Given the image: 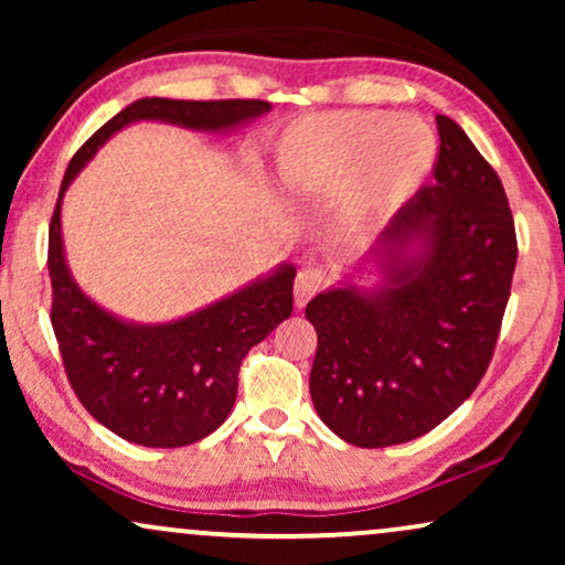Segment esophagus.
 <instances>
[{
  "label": "esophagus",
  "mask_w": 565,
  "mask_h": 565,
  "mask_svg": "<svg viewBox=\"0 0 565 565\" xmlns=\"http://www.w3.org/2000/svg\"><path fill=\"white\" fill-rule=\"evenodd\" d=\"M327 273H321L319 267H306L300 269L296 277V306L303 308L308 300L327 288Z\"/></svg>",
  "instance_id": "obj_1"
}]
</instances>
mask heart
<instances>
[{
  "mask_svg": "<svg viewBox=\"0 0 565 565\" xmlns=\"http://www.w3.org/2000/svg\"><path fill=\"white\" fill-rule=\"evenodd\" d=\"M437 159V138L412 115L329 113L292 126L277 146L282 182L308 195L352 188V213L375 218L412 198Z\"/></svg>",
  "mask_w": 565,
  "mask_h": 565,
  "instance_id": "b5f03b06",
  "label": "heart"
}]
</instances>
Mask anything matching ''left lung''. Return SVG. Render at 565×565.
Instances as JSON below:
<instances>
[{
    "label": "left lung",
    "mask_w": 565,
    "mask_h": 565,
    "mask_svg": "<svg viewBox=\"0 0 565 565\" xmlns=\"http://www.w3.org/2000/svg\"><path fill=\"white\" fill-rule=\"evenodd\" d=\"M435 184L383 234L385 282L316 296L311 398L354 447L427 435L481 383L497 350L516 231L504 184L458 122L437 115ZM412 245L423 252L407 257Z\"/></svg>",
    "instance_id": "obj_1"
}]
</instances>
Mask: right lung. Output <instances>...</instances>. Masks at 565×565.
I'll return each mask as SVG.
<instances>
[{
	"label": "right lung",
	"mask_w": 565,
	"mask_h": 565,
	"mask_svg": "<svg viewBox=\"0 0 565 565\" xmlns=\"http://www.w3.org/2000/svg\"><path fill=\"white\" fill-rule=\"evenodd\" d=\"M267 110L265 99L143 97L107 120L68 161L49 226L53 334L76 398L128 443L184 447L226 422L246 352L292 313L296 269L285 265L188 319L136 327L92 303L68 275L61 198L92 153L128 122L167 120L184 128L226 130Z\"/></svg>",
	"instance_id": "add662e5"
}]
</instances>
